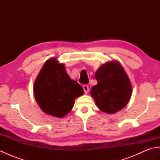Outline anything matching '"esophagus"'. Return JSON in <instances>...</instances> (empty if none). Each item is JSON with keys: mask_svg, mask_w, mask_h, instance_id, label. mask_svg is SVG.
<instances>
[{"mask_svg": "<svg viewBox=\"0 0 160 160\" xmlns=\"http://www.w3.org/2000/svg\"><path fill=\"white\" fill-rule=\"evenodd\" d=\"M82 87H83V89H84V93H88V91H89V86L87 85V84H84V85L82 86Z\"/></svg>", "mask_w": 160, "mask_h": 160, "instance_id": "1", "label": "esophagus"}]
</instances>
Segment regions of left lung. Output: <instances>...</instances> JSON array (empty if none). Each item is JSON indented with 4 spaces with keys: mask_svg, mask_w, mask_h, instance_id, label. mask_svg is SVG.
<instances>
[{
    "mask_svg": "<svg viewBox=\"0 0 160 160\" xmlns=\"http://www.w3.org/2000/svg\"><path fill=\"white\" fill-rule=\"evenodd\" d=\"M98 84L91 91L100 111L113 114L126 107L132 94L130 80L118 61L103 64L96 73Z\"/></svg>",
    "mask_w": 160,
    "mask_h": 160,
    "instance_id": "1",
    "label": "left lung"
}]
</instances>
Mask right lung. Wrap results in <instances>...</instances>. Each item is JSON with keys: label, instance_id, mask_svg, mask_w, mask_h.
<instances>
[{"label": "right lung", "instance_id": "add662e5", "mask_svg": "<svg viewBox=\"0 0 160 160\" xmlns=\"http://www.w3.org/2000/svg\"><path fill=\"white\" fill-rule=\"evenodd\" d=\"M33 93L43 112L60 118L69 113L76 98L83 95L84 90L71 79L64 64L53 58L46 61L37 76Z\"/></svg>", "mask_w": 160, "mask_h": 160}]
</instances>
